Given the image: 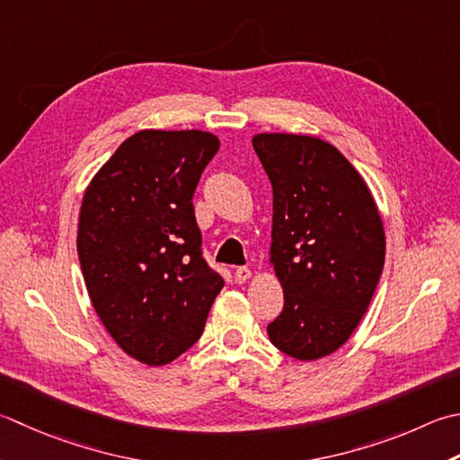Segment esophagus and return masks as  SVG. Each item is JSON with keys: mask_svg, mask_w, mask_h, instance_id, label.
<instances>
[{"mask_svg": "<svg viewBox=\"0 0 460 460\" xmlns=\"http://www.w3.org/2000/svg\"><path fill=\"white\" fill-rule=\"evenodd\" d=\"M249 277H251V269H249V267H237V269H235L237 283H245Z\"/></svg>", "mask_w": 460, "mask_h": 460, "instance_id": "esophagus-1", "label": "esophagus"}]
</instances>
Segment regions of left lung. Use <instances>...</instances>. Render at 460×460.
I'll list each match as a JSON object with an SVG mask.
<instances>
[{"instance_id":"obj_1","label":"left lung","mask_w":460,"mask_h":460,"mask_svg":"<svg viewBox=\"0 0 460 460\" xmlns=\"http://www.w3.org/2000/svg\"><path fill=\"white\" fill-rule=\"evenodd\" d=\"M273 187L271 263L283 285L271 343L299 361L327 357L361 323L385 265V229L363 177L331 143L261 133Z\"/></svg>"}]
</instances>
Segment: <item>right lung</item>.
Here are the masks:
<instances>
[{"label": "right lung", "mask_w": 460, "mask_h": 460, "mask_svg": "<svg viewBox=\"0 0 460 460\" xmlns=\"http://www.w3.org/2000/svg\"><path fill=\"white\" fill-rule=\"evenodd\" d=\"M219 151L205 131H139L89 183L77 255L89 299L125 353L165 365L199 341L223 277L203 257L193 193Z\"/></svg>", "instance_id": "1"}]
</instances>
